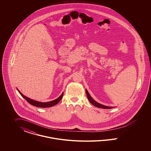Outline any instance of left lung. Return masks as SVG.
Returning a JSON list of instances; mask_svg holds the SVG:
<instances>
[{"instance_id": "obj_1", "label": "left lung", "mask_w": 151, "mask_h": 151, "mask_svg": "<svg viewBox=\"0 0 151 151\" xmlns=\"http://www.w3.org/2000/svg\"><path fill=\"white\" fill-rule=\"evenodd\" d=\"M86 96H87V97H88V99L89 100V102H90L92 105H93L94 106H96V107H97V108H102V109H107L113 108V107H110V106H105V105H102V104H100V103L96 102V101L94 100L93 99V98L91 96V95L89 94V92H88V91H87L86 89ZM114 108H115V107H114Z\"/></svg>"}]
</instances>
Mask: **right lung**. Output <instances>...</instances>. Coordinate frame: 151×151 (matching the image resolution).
<instances>
[{
    "instance_id": "add662e5",
    "label": "right lung",
    "mask_w": 151,
    "mask_h": 151,
    "mask_svg": "<svg viewBox=\"0 0 151 151\" xmlns=\"http://www.w3.org/2000/svg\"><path fill=\"white\" fill-rule=\"evenodd\" d=\"M17 90L18 91L19 93L21 94L22 97L24 99H25L30 104H31V105H33L35 106H36V107H38V108H49V107L57 105V104H58L60 101L61 99L63 97V92L58 98H57L55 100H54L49 101V102H42L33 100H32L31 99H29L28 97L25 96L23 94H22L18 89H17Z\"/></svg>"
}]
</instances>
